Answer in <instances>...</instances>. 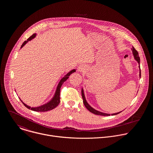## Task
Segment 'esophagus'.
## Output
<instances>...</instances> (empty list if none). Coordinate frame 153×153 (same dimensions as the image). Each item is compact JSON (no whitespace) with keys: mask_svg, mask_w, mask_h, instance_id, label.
Instances as JSON below:
<instances>
[{"mask_svg":"<svg viewBox=\"0 0 153 153\" xmlns=\"http://www.w3.org/2000/svg\"><path fill=\"white\" fill-rule=\"evenodd\" d=\"M85 69H86V66H85V65H84V64L80 65L78 68V70L80 72H84L85 70Z\"/></svg>","mask_w":153,"mask_h":153,"instance_id":"34e87169","label":"esophagus"}]
</instances>
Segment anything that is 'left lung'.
Wrapping results in <instances>:
<instances>
[{
    "instance_id": "8db88e82",
    "label": "left lung",
    "mask_w": 153,
    "mask_h": 153,
    "mask_svg": "<svg viewBox=\"0 0 153 153\" xmlns=\"http://www.w3.org/2000/svg\"><path fill=\"white\" fill-rule=\"evenodd\" d=\"M132 53H133V55H134V58L135 59V60L138 62V63L140 65V57H139V55H138V52H137V51L132 46ZM139 68H140V77H141V69H140V66H139ZM81 94H82V98H83V102H84V105L85 106V107L87 108L91 112L94 114H96V115H103V116H109L111 114H105V113H103V112H100V111H98L97 110H95V109H94L93 108H92L88 104L86 100H85V95H84V90L82 88V90H81ZM121 112H117V113H115V114H111L112 115H117L119 113H120Z\"/></svg>"
}]
</instances>
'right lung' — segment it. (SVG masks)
Returning <instances> with one entry per match:
<instances>
[{"mask_svg": "<svg viewBox=\"0 0 153 153\" xmlns=\"http://www.w3.org/2000/svg\"><path fill=\"white\" fill-rule=\"evenodd\" d=\"M35 36H36V33H34V34H33L31 36H30V37L27 39V41H25L23 43L22 46H21V48H22V47H23L25 44H26L29 41H30L31 39H32L33 38H34L35 37ZM75 71H76V69H73V70L71 71L69 73H68V74L66 75L64 77H63V78H62V79L60 81V82H59V84H58V85L57 88H56V91L55 96L53 97V98L52 99V100H51L50 102H48L47 104H44V105H42V106H40V107H35V108L33 107H33H29V106L26 105L25 103H23V102H22V101H21H21H22L23 104L26 108H27L28 109H31V110L34 111H38V112H45V111H49V110H51V109H53V108H55V107H56L59 105V102H60V98H61V97H60V91H61V87L62 85L63 84V83H64L65 81H66V80L68 79V78H69V75H70L71 74L75 72Z\"/></svg>", "mask_w": 153, "mask_h": 153, "instance_id": "obj_1", "label": "right lung"}]
</instances>
